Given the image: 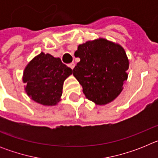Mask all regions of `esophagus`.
I'll use <instances>...</instances> for the list:
<instances>
[{
	"label": "esophagus",
	"instance_id": "obj_1",
	"mask_svg": "<svg viewBox=\"0 0 158 158\" xmlns=\"http://www.w3.org/2000/svg\"><path fill=\"white\" fill-rule=\"evenodd\" d=\"M68 66H69V68H70V69H73V68H74V66H75V64H74V62H72V63L69 64V65H68Z\"/></svg>",
	"mask_w": 158,
	"mask_h": 158
}]
</instances>
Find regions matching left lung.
<instances>
[{
	"label": "left lung",
	"instance_id": "left-lung-1",
	"mask_svg": "<svg viewBox=\"0 0 158 158\" xmlns=\"http://www.w3.org/2000/svg\"><path fill=\"white\" fill-rule=\"evenodd\" d=\"M74 55L81 61L73 74L82 86L86 98L97 105L115 100L128 77L129 59L123 47L99 38L78 45Z\"/></svg>",
	"mask_w": 158,
	"mask_h": 158
}]
</instances>
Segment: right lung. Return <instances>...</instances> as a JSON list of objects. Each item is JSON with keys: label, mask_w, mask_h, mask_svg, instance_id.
I'll return each mask as SVG.
<instances>
[{"label": "right lung", "mask_w": 158, "mask_h": 158, "mask_svg": "<svg viewBox=\"0 0 158 158\" xmlns=\"http://www.w3.org/2000/svg\"><path fill=\"white\" fill-rule=\"evenodd\" d=\"M72 73L59 58L41 52L26 65L22 80L32 100L44 106H55L62 100L64 81Z\"/></svg>", "instance_id": "add662e5"}]
</instances>
